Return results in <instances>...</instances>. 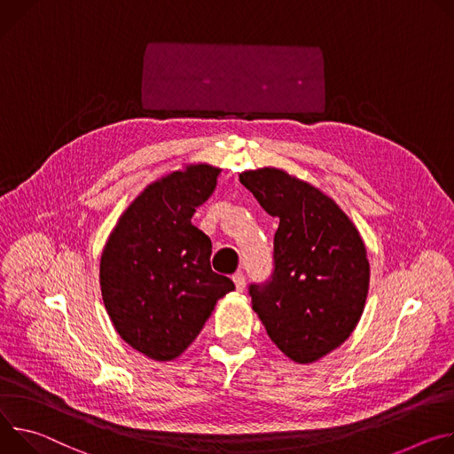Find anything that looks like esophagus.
Here are the masks:
<instances>
[{
    "label": "esophagus",
    "mask_w": 454,
    "mask_h": 454,
    "mask_svg": "<svg viewBox=\"0 0 454 454\" xmlns=\"http://www.w3.org/2000/svg\"><path fill=\"white\" fill-rule=\"evenodd\" d=\"M232 281H234V285H236V290H243L245 288V276L241 274V272H236L234 276H232Z\"/></svg>",
    "instance_id": "esophagus-1"
}]
</instances>
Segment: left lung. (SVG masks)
<instances>
[{
    "instance_id": "8db88e82",
    "label": "left lung",
    "mask_w": 454,
    "mask_h": 454,
    "mask_svg": "<svg viewBox=\"0 0 454 454\" xmlns=\"http://www.w3.org/2000/svg\"><path fill=\"white\" fill-rule=\"evenodd\" d=\"M239 182L279 222L274 270L250 285L253 310L294 363H316L356 330L368 295L366 247L335 201L283 169L245 171Z\"/></svg>"
}]
</instances>
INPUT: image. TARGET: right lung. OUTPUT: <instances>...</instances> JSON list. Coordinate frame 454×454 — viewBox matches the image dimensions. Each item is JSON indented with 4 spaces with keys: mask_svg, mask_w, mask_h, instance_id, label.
Returning <instances> with one entry per match:
<instances>
[{
    "mask_svg": "<svg viewBox=\"0 0 454 454\" xmlns=\"http://www.w3.org/2000/svg\"><path fill=\"white\" fill-rule=\"evenodd\" d=\"M222 169L191 164L149 184L119 218L100 256V292L117 333L153 361L198 337L234 283L213 272V245L191 223Z\"/></svg>",
    "mask_w": 454,
    "mask_h": 454,
    "instance_id": "right-lung-1",
    "label": "right lung"
}]
</instances>
